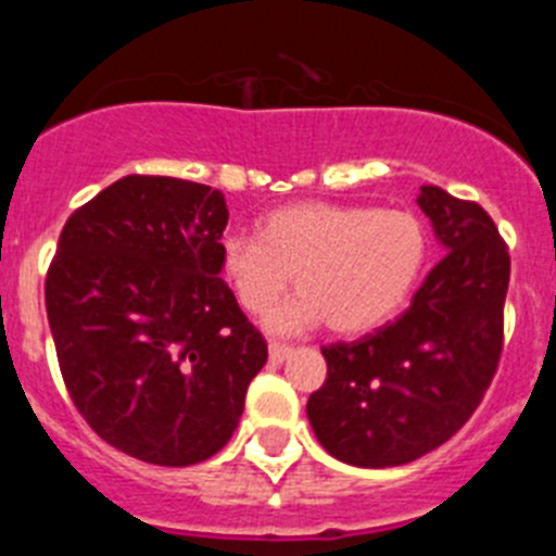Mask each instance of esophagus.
I'll return each instance as SVG.
<instances>
[{
    "mask_svg": "<svg viewBox=\"0 0 556 556\" xmlns=\"http://www.w3.org/2000/svg\"><path fill=\"white\" fill-rule=\"evenodd\" d=\"M289 353H292V348L289 345H281V342H269V362H273V365H281Z\"/></svg>",
    "mask_w": 556,
    "mask_h": 556,
    "instance_id": "34e87169",
    "label": "esophagus"
}]
</instances>
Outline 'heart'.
<instances>
[{
    "instance_id": "obj_1",
    "label": "heart",
    "mask_w": 556,
    "mask_h": 556,
    "mask_svg": "<svg viewBox=\"0 0 556 556\" xmlns=\"http://www.w3.org/2000/svg\"><path fill=\"white\" fill-rule=\"evenodd\" d=\"M429 233L404 208L294 203L269 211L258 239L225 236L217 273L239 306L262 314L294 275L301 292L267 314L273 333H298L323 320L337 333H365L404 306L420 281Z\"/></svg>"
}]
</instances>
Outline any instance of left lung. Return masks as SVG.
<instances>
[{
  "label": "left lung",
  "instance_id": "8db88e82",
  "mask_svg": "<svg viewBox=\"0 0 556 556\" xmlns=\"http://www.w3.org/2000/svg\"><path fill=\"white\" fill-rule=\"evenodd\" d=\"M417 205L448 253L397 320L323 348L328 376L306 404L323 448L358 468H395L448 443L504 351L507 242L479 203L440 186H424Z\"/></svg>",
  "mask_w": 556,
  "mask_h": 556
}]
</instances>
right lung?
I'll return each instance as SVG.
<instances>
[{"mask_svg":"<svg viewBox=\"0 0 556 556\" xmlns=\"http://www.w3.org/2000/svg\"><path fill=\"white\" fill-rule=\"evenodd\" d=\"M223 191L127 175L66 219L47 317L63 384L127 456L186 468L217 454L267 342L217 273Z\"/></svg>","mask_w":556,"mask_h":556,"instance_id":"add662e5","label":"right lung"}]
</instances>
